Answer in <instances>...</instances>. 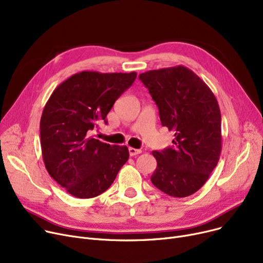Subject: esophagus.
I'll list each match as a JSON object with an SVG mask.
<instances>
[{
	"mask_svg": "<svg viewBox=\"0 0 263 263\" xmlns=\"http://www.w3.org/2000/svg\"><path fill=\"white\" fill-rule=\"evenodd\" d=\"M141 153H142L141 149H135V148H133V147H129V154H130L131 157L136 156V155H140Z\"/></svg>",
	"mask_w": 263,
	"mask_h": 263,
	"instance_id": "1",
	"label": "esophagus"
}]
</instances>
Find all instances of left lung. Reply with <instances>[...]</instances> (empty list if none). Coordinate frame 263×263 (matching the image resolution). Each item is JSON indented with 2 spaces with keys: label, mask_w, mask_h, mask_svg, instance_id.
Returning <instances> with one entry per match:
<instances>
[{
  "label": "left lung",
  "mask_w": 263,
  "mask_h": 263,
  "mask_svg": "<svg viewBox=\"0 0 263 263\" xmlns=\"http://www.w3.org/2000/svg\"><path fill=\"white\" fill-rule=\"evenodd\" d=\"M140 80L159 107L162 126L175 133L172 147L153 151L157 168L151 182L173 197L194 194L209 179L222 151L215 96L184 66L149 70Z\"/></svg>",
  "instance_id": "left-lung-1"
}]
</instances>
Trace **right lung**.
<instances>
[{"instance_id":"right-lung-1","label":"right lung","mask_w":263,"mask_h":263,"mask_svg":"<svg viewBox=\"0 0 263 263\" xmlns=\"http://www.w3.org/2000/svg\"><path fill=\"white\" fill-rule=\"evenodd\" d=\"M136 72L82 71L54 89L40 119L41 153L49 175L77 198L102 194L129 159L127 146L103 143L89 136Z\"/></svg>"}]
</instances>
